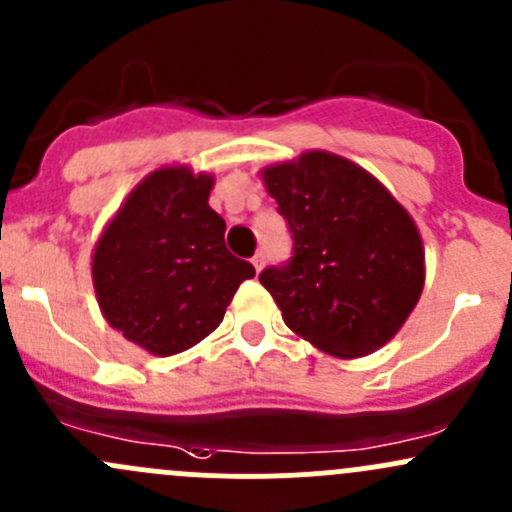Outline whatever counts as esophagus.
I'll use <instances>...</instances> for the list:
<instances>
[{
    "label": "esophagus",
    "mask_w": 512,
    "mask_h": 512,
    "mask_svg": "<svg viewBox=\"0 0 512 512\" xmlns=\"http://www.w3.org/2000/svg\"><path fill=\"white\" fill-rule=\"evenodd\" d=\"M252 265H255V270L260 272L262 267H265V255H262V252H257V255L252 257Z\"/></svg>",
    "instance_id": "34e87169"
}]
</instances>
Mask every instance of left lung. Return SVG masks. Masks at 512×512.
Instances as JSON below:
<instances>
[{"instance_id":"1","label":"left lung","mask_w":512,"mask_h":512,"mask_svg":"<svg viewBox=\"0 0 512 512\" xmlns=\"http://www.w3.org/2000/svg\"><path fill=\"white\" fill-rule=\"evenodd\" d=\"M265 185L287 220L292 257L260 282L294 334L354 359L389 342L423 289L411 215L359 165L312 151L272 165Z\"/></svg>"}]
</instances>
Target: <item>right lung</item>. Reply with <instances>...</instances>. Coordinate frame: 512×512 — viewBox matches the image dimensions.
Wrapping results in <instances>:
<instances>
[{
  "label": "right lung",
  "instance_id": "right-lung-1",
  "mask_svg": "<svg viewBox=\"0 0 512 512\" xmlns=\"http://www.w3.org/2000/svg\"><path fill=\"white\" fill-rule=\"evenodd\" d=\"M210 188V175L160 168L128 195L96 245L91 272L103 317L156 356L208 337L240 282L255 277L225 247Z\"/></svg>",
  "mask_w": 512,
  "mask_h": 512
}]
</instances>
